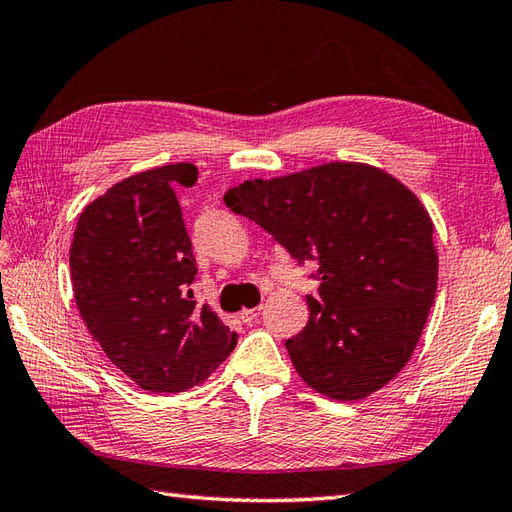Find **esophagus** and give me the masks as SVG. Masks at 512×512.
Masks as SVG:
<instances>
[{"mask_svg": "<svg viewBox=\"0 0 512 512\" xmlns=\"http://www.w3.org/2000/svg\"><path fill=\"white\" fill-rule=\"evenodd\" d=\"M260 311H263V306H256V309H243L241 313H238V317H241L245 324H249V322L256 320V317L260 315Z\"/></svg>", "mask_w": 512, "mask_h": 512, "instance_id": "34e87169", "label": "esophagus"}]
</instances>
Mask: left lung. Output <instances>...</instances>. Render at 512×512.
Segmentation results:
<instances>
[{"instance_id": "8db88e82", "label": "left lung", "mask_w": 512, "mask_h": 512, "mask_svg": "<svg viewBox=\"0 0 512 512\" xmlns=\"http://www.w3.org/2000/svg\"><path fill=\"white\" fill-rule=\"evenodd\" d=\"M225 206L267 230L298 263H315L320 295L287 339L302 381L335 401L381 390L410 361L438 285L434 223L385 170L331 162L225 192Z\"/></svg>"}]
</instances>
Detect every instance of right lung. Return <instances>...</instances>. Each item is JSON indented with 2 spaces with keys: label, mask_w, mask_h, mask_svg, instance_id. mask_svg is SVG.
Wrapping results in <instances>:
<instances>
[{
  "label": "right lung",
  "mask_w": 512,
  "mask_h": 512,
  "mask_svg": "<svg viewBox=\"0 0 512 512\" xmlns=\"http://www.w3.org/2000/svg\"><path fill=\"white\" fill-rule=\"evenodd\" d=\"M195 181L192 164L118 181L81 212L70 249L87 331L113 366L153 394L203 383L238 339L208 304L192 300L197 263L175 186Z\"/></svg>",
  "instance_id": "right-lung-1"
}]
</instances>
